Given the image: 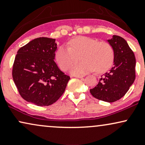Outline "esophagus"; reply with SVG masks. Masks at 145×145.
<instances>
[{
	"label": "esophagus",
	"mask_w": 145,
	"mask_h": 145,
	"mask_svg": "<svg viewBox=\"0 0 145 145\" xmlns=\"http://www.w3.org/2000/svg\"><path fill=\"white\" fill-rule=\"evenodd\" d=\"M74 76V77H75V78H82L84 77V76H80V75H75V76Z\"/></svg>",
	"instance_id": "obj_1"
}]
</instances>
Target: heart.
I'll return each instance as SVG.
<instances>
[{
	"label": "heart",
	"mask_w": 145,
	"mask_h": 145,
	"mask_svg": "<svg viewBox=\"0 0 145 145\" xmlns=\"http://www.w3.org/2000/svg\"><path fill=\"white\" fill-rule=\"evenodd\" d=\"M69 46L70 47L63 45L56 51V61L62 70H67L80 54V60L82 61L71 66L69 69L71 74H85L93 70L97 73H102L112 65L114 51L108 42L80 36L71 39Z\"/></svg>",
	"instance_id": "heart-1"
}]
</instances>
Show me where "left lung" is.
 Wrapping results in <instances>:
<instances>
[{
	"label": "left lung",
	"mask_w": 145,
	"mask_h": 145,
	"mask_svg": "<svg viewBox=\"0 0 145 145\" xmlns=\"http://www.w3.org/2000/svg\"><path fill=\"white\" fill-rule=\"evenodd\" d=\"M114 51V66L99 79L98 84L90 90L96 99L112 103L127 92L135 80L136 59L123 38L113 35L107 40Z\"/></svg>",
	"instance_id": "1"
}]
</instances>
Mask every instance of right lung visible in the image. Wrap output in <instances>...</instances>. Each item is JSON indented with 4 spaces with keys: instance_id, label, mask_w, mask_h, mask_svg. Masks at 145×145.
<instances>
[{
    "instance_id": "1",
    "label": "right lung",
    "mask_w": 145,
    "mask_h": 145,
    "mask_svg": "<svg viewBox=\"0 0 145 145\" xmlns=\"http://www.w3.org/2000/svg\"><path fill=\"white\" fill-rule=\"evenodd\" d=\"M55 39L39 37L18 50L12 76L23 99L39 106L56 102L63 94L69 76L54 62Z\"/></svg>"
}]
</instances>
